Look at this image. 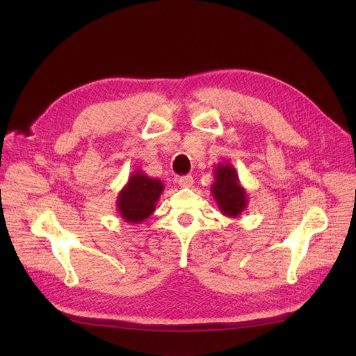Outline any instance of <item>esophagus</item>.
I'll list each match as a JSON object with an SVG mask.
<instances>
[{
    "label": "esophagus",
    "mask_w": 356,
    "mask_h": 356,
    "mask_svg": "<svg viewBox=\"0 0 356 356\" xmlns=\"http://www.w3.org/2000/svg\"><path fill=\"white\" fill-rule=\"evenodd\" d=\"M177 181H179V184L181 186V188H192L193 183H195V180H193V177H192L191 175H188V176H181Z\"/></svg>",
    "instance_id": "obj_1"
}]
</instances>
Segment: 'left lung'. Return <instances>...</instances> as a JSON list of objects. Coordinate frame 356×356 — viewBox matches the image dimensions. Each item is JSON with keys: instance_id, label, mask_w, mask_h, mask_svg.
Masks as SVG:
<instances>
[{"instance_id": "left-lung-1", "label": "left lung", "mask_w": 356, "mask_h": 356, "mask_svg": "<svg viewBox=\"0 0 356 356\" xmlns=\"http://www.w3.org/2000/svg\"><path fill=\"white\" fill-rule=\"evenodd\" d=\"M212 196L222 215L238 218L247 209L248 193L239 183L236 168L229 163H219L213 165Z\"/></svg>"}]
</instances>
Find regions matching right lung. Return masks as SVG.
<instances>
[{
    "mask_svg": "<svg viewBox=\"0 0 356 356\" xmlns=\"http://www.w3.org/2000/svg\"><path fill=\"white\" fill-rule=\"evenodd\" d=\"M164 191L160 179L148 177L136 170L117 196V211L127 223H141L156 211V203Z\"/></svg>",
    "mask_w": 356,
    "mask_h": 356,
    "instance_id": "obj_1",
    "label": "right lung"
}]
</instances>
